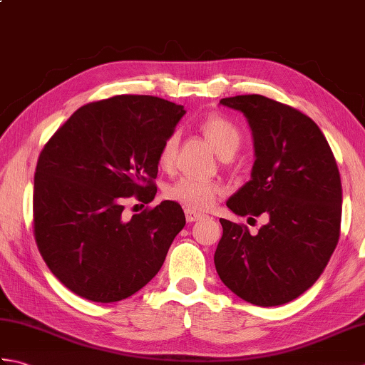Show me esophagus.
I'll return each mask as SVG.
<instances>
[{
	"label": "esophagus",
	"instance_id": "34e87169",
	"mask_svg": "<svg viewBox=\"0 0 365 365\" xmlns=\"http://www.w3.org/2000/svg\"><path fill=\"white\" fill-rule=\"evenodd\" d=\"M202 216H204L202 213H199L196 210H190V208H187V210H185V218H187L188 222H195V221L202 218Z\"/></svg>",
	"mask_w": 365,
	"mask_h": 365
}]
</instances>
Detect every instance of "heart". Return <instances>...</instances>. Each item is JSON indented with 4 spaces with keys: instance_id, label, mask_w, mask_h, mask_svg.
Here are the masks:
<instances>
[{
    "instance_id": "obj_1",
    "label": "heart",
    "mask_w": 365,
    "mask_h": 365,
    "mask_svg": "<svg viewBox=\"0 0 365 365\" xmlns=\"http://www.w3.org/2000/svg\"><path fill=\"white\" fill-rule=\"evenodd\" d=\"M200 128H202L208 143L212 144L221 158L234 157L235 152L240 149L242 135H240L235 123H232L229 119L221 118V115H210V118H207L202 122ZM177 147L178 133L173 131V133L168 135L160 147L158 163L161 168L169 169L174 165ZM220 192L221 187L215 182L196 180V178H180V180H177L166 190V196L168 199L175 200V202L190 208V210H207V208H210L215 204Z\"/></svg>"
}]
</instances>
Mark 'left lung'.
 I'll return each mask as SVG.
<instances>
[{"mask_svg": "<svg viewBox=\"0 0 365 365\" xmlns=\"http://www.w3.org/2000/svg\"><path fill=\"white\" fill-rule=\"evenodd\" d=\"M251 128L254 166L226 205L240 216L265 215L255 235L220 220L215 267L224 285L251 304L290 302L311 289L334 252L342 218V183L334 155L306 114L263 96L221 98Z\"/></svg>", "mask_w": 365, "mask_h": 365, "instance_id": "1", "label": "left lung"}]
</instances>
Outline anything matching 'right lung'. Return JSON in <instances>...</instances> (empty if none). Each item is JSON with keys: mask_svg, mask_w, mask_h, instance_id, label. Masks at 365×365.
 Wrapping results in <instances>:
<instances>
[{"mask_svg": "<svg viewBox=\"0 0 365 365\" xmlns=\"http://www.w3.org/2000/svg\"><path fill=\"white\" fill-rule=\"evenodd\" d=\"M185 111L150 96H115L76 110L45 144L34 175V235L51 273L96 302L125 299L158 273L185 227L163 200L125 218L123 200L157 195L158 152Z\"/></svg>", "mask_w": 365, "mask_h": 365, "instance_id": "right-lung-1", "label": "right lung"}]
</instances>
